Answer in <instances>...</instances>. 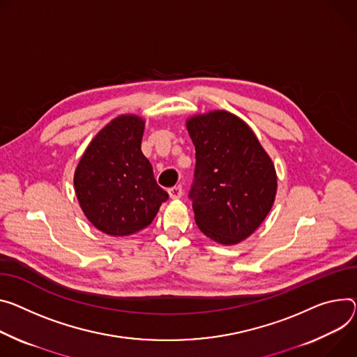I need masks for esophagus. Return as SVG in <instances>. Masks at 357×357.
<instances>
[{
	"mask_svg": "<svg viewBox=\"0 0 357 357\" xmlns=\"http://www.w3.org/2000/svg\"><path fill=\"white\" fill-rule=\"evenodd\" d=\"M182 195H183V189H182L181 185L174 186V188L169 189V197H171V199H179Z\"/></svg>",
	"mask_w": 357,
	"mask_h": 357,
	"instance_id": "1",
	"label": "esophagus"
}]
</instances>
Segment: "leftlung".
I'll return each instance as SVG.
<instances>
[{"label": "left lung", "mask_w": 357, "mask_h": 357, "mask_svg": "<svg viewBox=\"0 0 357 357\" xmlns=\"http://www.w3.org/2000/svg\"><path fill=\"white\" fill-rule=\"evenodd\" d=\"M195 145V179L189 190L198 228L212 241L235 245L264 222L276 197L273 162L252 129L228 111L186 121Z\"/></svg>", "instance_id": "8db88e82"}]
</instances>
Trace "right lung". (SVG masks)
<instances>
[{"mask_svg": "<svg viewBox=\"0 0 357 357\" xmlns=\"http://www.w3.org/2000/svg\"><path fill=\"white\" fill-rule=\"evenodd\" d=\"M144 126L137 115L112 119L91 141L75 169L81 209L96 229L111 236L146 228L169 198L141 151Z\"/></svg>", "mask_w": 357, "mask_h": 357, "instance_id": "obj_1", "label": "right lung"}]
</instances>
